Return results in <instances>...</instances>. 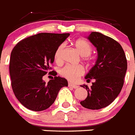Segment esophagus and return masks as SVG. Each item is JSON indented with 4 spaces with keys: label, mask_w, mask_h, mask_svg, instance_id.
I'll return each mask as SVG.
<instances>
[{
    "label": "esophagus",
    "mask_w": 135,
    "mask_h": 135,
    "mask_svg": "<svg viewBox=\"0 0 135 135\" xmlns=\"http://www.w3.org/2000/svg\"><path fill=\"white\" fill-rule=\"evenodd\" d=\"M68 86H70V87H71V88H73V89H78V86L77 85H76V84H72V83H71V82H70V83H69L68 84Z\"/></svg>",
    "instance_id": "34e87169"
}]
</instances>
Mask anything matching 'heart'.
Wrapping results in <instances>:
<instances>
[{
	"instance_id": "heart-1",
	"label": "heart",
	"mask_w": 135,
	"mask_h": 135,
	"mask_svg": "<svg viewBox=\"0 0 135 135\" xmlns=\"http://www.w3.org/2000/svg\"><path fill=\"white\" fill-rule=\"evenodd\" d=\"M74 46L83 59L87 62H90V58L89 55L92 53L93 48L89 42L84 39H77L74 41ZM64 45H59L56 49L54 54V59L57 64H61L63 61V52ZM84 68L82 65H68L64 67L60 70L61 76L64 78L72 82H75L81 76L84 74Z\"/></svg>"
}]
</instances>
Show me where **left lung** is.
I'll use <instances>...</instances> for the list:
<instances>
[{
  "mask_svg": "<svg viewBox=\"0 0 135 135\" xmlns=\"http://www.w3.org/2000/svg\"><path fill=\"white\" fill-rule=\"evenodd\" d=\"M87 38L96 47L97 59L85 76L87 82L93 80L92 86L81 85L86 88L88 95L80 104L87 109H99L111 104L120 94L127 61L121 45L110 37L93 32Z\"/></svg>",
  "mask_w": 135,
  "mask_h": 135,
  "instance_id": "obj_1",
  "label": "left lung"
}]
</instances>
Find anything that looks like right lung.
I'll list each match as a JSON object with an SVG mask.
<instances>
[{"label":"right lung","mask_w":135,"mask_h":135,"mask_svg":"<svg viewBox=\"0 0 135 135\" xmlns=\"http://www.w3.org/2000/svg\"><path fill=\"white\" fill-rule=\"evenodd\" d=\"M70 36L65 34L39 33L19 42L11 54L9 72L15 97L27 109L35 112L49 108L55 101L62 87L68 86L65 78L55 76L46 83L43 76L51 69L57 47Z\"/></svg>","instance_id":"1"}]
</instances>
